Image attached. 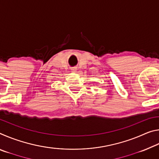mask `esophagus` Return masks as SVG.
<instances>
[{
	"label": "esophagus",
	"instance_id": "1",
	"mask_svg": "<svg viewBox=\"0 0 159 159\" xmlns=\"http://www.w3.org/2000/svg\"><path fill=\"white\" fill-rule=\"evenodd\" d=\"M71 71H73V72H76L77 69H76V68H75V67H74V68H72V69H71Z\"/></svg>",
	"mask_w": 159,
	"mask_h": 159
}]
</instances>
